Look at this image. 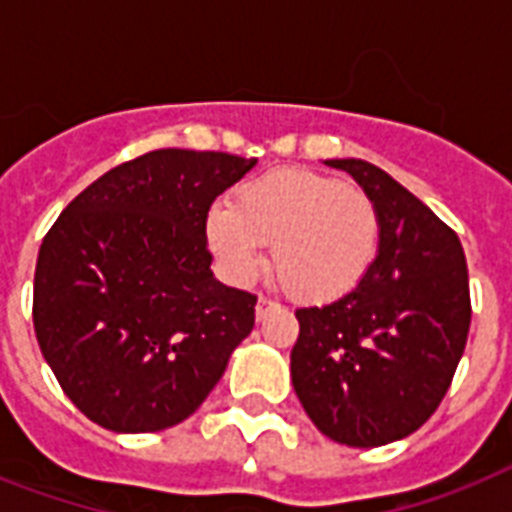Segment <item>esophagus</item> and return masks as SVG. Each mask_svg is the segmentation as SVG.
I'll return each mask as SVG.
<instances>
[{
  "label": "esophagus",
  "instance_id": "1",
  "mask_svg": "<svg viewBox=\"0 0 512 512\" xmlns=\"http://www.w3.org/2000/svg\"><path fill=\"white\" fill-rule=\"evenodd\" d=\"M276 308H279V305L273 303V300H268V297H260V300H257V305H255L257 321L268 319V313H273V311H276Z\"/></svg>",
  "mask_w": 512,
  "mask_h": 512
}]
</instances>
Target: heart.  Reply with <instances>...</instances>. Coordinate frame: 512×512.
Wrapping results in <instances>:
<instances>
[{
    "label": "heart",
    "instance_id": "heart-1",
    "mask_svg": "<svg viewBox=\"0 0 512 512\" xmlns=\"http://www.w3.org/2000/svg\"><path fill=\"white\" fill-rule=\"evenodd\" d=\"M207 244L228 279L247 284L271 247L287 295L324 305L350 295L380 252V209L364 188L303 167L255 175L233 191L231 207L209 209Z\"/></svg>",
    "mask_w": 512,
    "mask_h": 512
}]
</instances>
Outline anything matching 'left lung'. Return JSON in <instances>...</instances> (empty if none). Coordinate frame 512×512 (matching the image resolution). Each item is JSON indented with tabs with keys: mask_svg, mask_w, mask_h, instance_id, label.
<instances>
[{
	"mask_svg": "<svg viewBox=\"0 0 512 512\" xmlns=\"http://www.w3.org/2000/svg\"><path fill=\"white\" fill-rule=\"evenodd\" d=\"M327 164L374 199L380 252L350 295L295 313L292 385L324 436L372 449L414 433L444 401L468 342V263L457 233L388 172Z\"/></svg>",
	"mask_w": 512,
	"mask_h": 512,
	"instance_id": "1",
	"label": "left lung"
}]
</instances>
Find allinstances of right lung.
<instances>
[{
    "mask_svg": "<svg viewBox=\"0 0 512 512\" xmlns=\"http://www.w3.org/2000/svg\"><path fill=\"white\" fill-rule=\"evenodd\" d=\"M257 159L162 148L87 185L36 260L34 332L76 409L116 433L188 420L255 327L257 297L212 276V201Z\"/></svg>",
    "mask_w": 512,
    "mask_h": 512,
    "instance_id": "add662e5",
    "label": "right lung"
}]
</instances>
